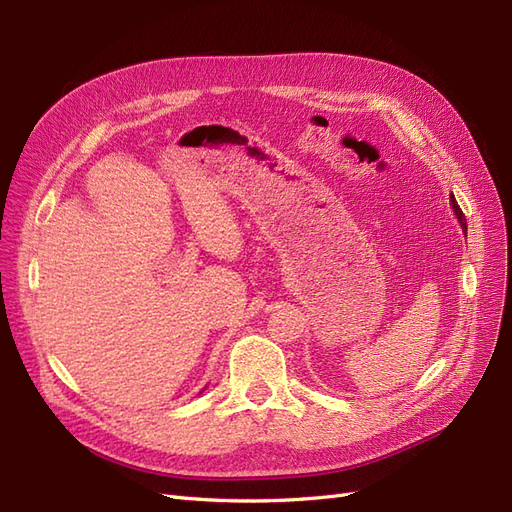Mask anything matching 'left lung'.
Returning <instances> with one entry per match:
<instances>
[{"label":"left lung","instance_id":"obj_1","mask_svg":"<svg viewBox=\"0 0 512 512\" xmlns=\"http://www.w3.org/2000/svg\"><path fill=\"white\" fill-rule=\"evenodd\" d=\"M451 205H453V211H455V215H457V220H459L461 228H463V230H468V228H466V215H463V211L459 209V205H457V200H455V196H453V194H451Z\"/></svg>","mask_w":512,"mask_h":512}]
</instances>
